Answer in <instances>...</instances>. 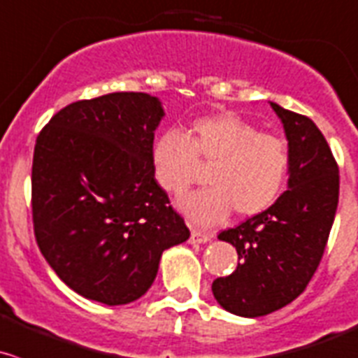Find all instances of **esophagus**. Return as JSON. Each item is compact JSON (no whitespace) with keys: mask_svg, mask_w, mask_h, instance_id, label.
Masks as SVG:
<instances>
[{"mask_svg":"<svg viewBox=\"0 0 358 358\" xmlns=\"http://www.w3.org/2000/svg\"><path fill=\"white\" fill-rule=\"evenodd\" d=\"M211 239L210 232L199 231V229H192V234H190V243H206Z\"/></svg>","mask_w":358,"mask_h":358,"instance_id":"esophagus-1","label":"esophagus"}]
</instances>
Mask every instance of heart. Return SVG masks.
I'll list each match as a JSON object with an SVG mask.
<instances>
[{
	"label": "heart",
	"mask_w": 358,
	"mask_h": 358,
	"mask_svg": "<svg viewBox=\"0 0 358 358\" xmlns=\"http://www.w3.org/2000/svg\"><path fill=\"white\" fill-rule=\"evenodd\" d=\"M201 164H211V187L182 199L180 206L203 225L220 222L236 208L243 217L267 210L287 185L289 147L282 138L259 133L236 113H215L192 124V138L178 129L159 136L152 152L154 175L169 194L185 192L199 176Z\"/></svg>",
	"instance_id": "b5f03b06"
}]
</instances>
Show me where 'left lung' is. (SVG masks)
<instances>
[{
  "mask_svg": "<svg viewBox=\"0 0 358 358\" xmlns=\"http://www.w3.org/2000/svg\"><path fill=\"white\" fill-rule=\"evenodd\" d=\"M271 106L289 140V190L218 234L236 246L238 267L211 285L224 310L250 318L273 313L304 292L324 257L339 199L338 162L320 129L306 115Z\"/></svg>",
  "mask_w": 358,
  "mask_h": 358,
  "instance_id": "1",
  "label": "left lung"
}]
</instances>
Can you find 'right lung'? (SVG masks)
Listing matches in <instances>:
<instances>
[{
  "instance_id": "obj_1",
  "label": "right lung",
  "mask_w": 358,
  "mask_h": 358,
  "mask_svg": "<svg viewBox=\"0 0 358 358\" xmlns=\"http://www.w3.org/2000/svg\"><path fill=\"white\" fill-rule=\"evenodd\" d=\"M161 103L112 92L59 110L40 131L31 173L38 248L80 296L119 306L154 283L162 252L189 239L152 164Z\"/></svg>"
}]
</instances>
